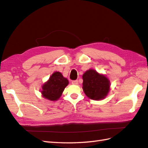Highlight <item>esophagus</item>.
I'll list each match as a JSON object with an SVG mask.
<instances>
[{
    "label": "esophagus",
    "instance_id": "obj_1",
    "mask_svg": "<svg viewBox=\"0 0 148 148\" xmlns=\"http://www.w3.org/2000/svg\"><path fill=\"white\" fill-rule=\"evenodd\" d=\"M72 83L73 84H78V81L77 80H74V81H72Z\"/></svg>",
    "mask_w": 148,
    "mask_h": 148
}]
</instances>
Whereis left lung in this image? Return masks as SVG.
<instances>
[{
	"instance_id": "8db88e82",
	"label": "left lung",
	"mask_w": 148,
	"mask_h": 148,
	"mask_svg": "<svg viewBox=\"0 0 148 148\" xmlns=\"http://www.w3.org/2000/svg\"><path fill=\"white\" fill-rule=\"evenodd\" d=\"M83 79L84 92L91 99L98 100L104 99L109 92V79L93 69H90L83 74Z\"/></svg>"
}]
</instances>
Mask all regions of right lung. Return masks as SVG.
<instances>
[{
    "label": "right lung",
    "mask_w": 148,
    "mask_h": 148,
    "mask_svg": "<svg viewBox=\"0 0 148 148\" xmlns=\"http://www.w3.org/2000/svg\"><path fill=\"white\" fill-rule=\"evenodd\" d=\"M68 84L69 81L63 77L60 72H55L42 86L41 93L45 98L55 101L62 95V92Z\"/></svg>",
    "instance_id": "right-lung-1"
}]
</instances>
